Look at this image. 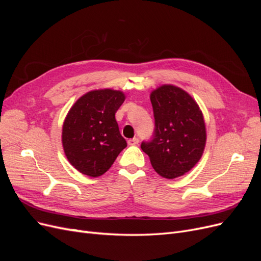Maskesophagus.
<instances>
[{"instance_id": "obj_1", "label": "esophagus", "mask_w": 261, "mask_h": 261, "mask_svg": "<svg viewBox=\"0 0 261 261\" xmlns=\"http://www.w3.org/2000/svg\"><path fill=\"white\" fill-rule=\"evenodd\" d=\"M139 143V139L137 138V137H134V138H132V139H128V145L129 146H135V145H137Z\"/></svg>"}]
</instances>
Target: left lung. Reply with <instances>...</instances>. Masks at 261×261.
Here are the masks:
<instances>
[{
  "label": "left lung",
  "instance_id": "obj_1",
  "mask_svg": "<svg viewBox=\"0 0 261 261\" xmlns=\"http://www.w3.org/2000/svg\"><path fill=\"white\" fill-rule=\"evenodd\" d=\"M154 130L140 147L152 168L165 178L191 171L200 160L206 145V126L196 101L178 87L164 85L150 94Z\"/></svg>",
  "mask_w": 261,
  "mask_h": 261
}]
</instances>
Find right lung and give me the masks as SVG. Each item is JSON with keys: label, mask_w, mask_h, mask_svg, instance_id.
Instances as JSON below:
<instances>
[{"label": "right lung", "mask_w": 261, "mask_h": 261, "mask_svg": "<svg viewBox=\"0 0 261 261\" xmlns=\"http://www.w3.org/2000/svg\"><path fill=\"white\" fill-rule=\"evenodd\" d=\"M125 100L112 89L93 90L76 101L63 124L62 143L73 167L85 175L100 176L127 146L115 120Z\"/></svg>", "instance_id": "obj_1"}]
</instances>
